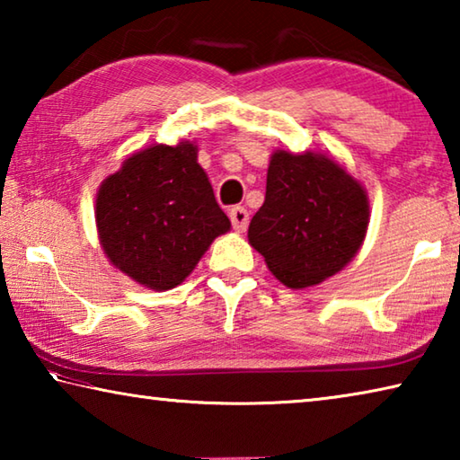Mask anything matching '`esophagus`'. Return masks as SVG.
<instances>
[{"instance_id":"esophagus-1","label":"esophagus","mask_w":460,"mask_h":460,"mask_svg":"<svg viewBox=\"0 0 460 460\" xmlns=\"http://www.w3.org/2000/svg\"><path fill=\"white\" fill-rule=\"evenodd\" d=\"M229 219H231L233 229H235L237 233H243L247 229V223H249V213L243 207H233L229 211Z\"/></svg>"}]
</instances>
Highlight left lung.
<instances>
[{
	"label": "left lung",
	"instance_id": "left-lung-1",
	"mask_svg": "<svg viewBox=\"0 0 460 460\" xmlns=\"http://www.w3.org/2000/svg\"><path fill=\"white\" fill-rule=\"evenodd\" d=\"M369 227L365 186L321 152L270 155L266 200L247 239L279 282L302 290L347 266Z\"/></svg>",
	"mask_w": 460,
	"mask_h": 460
}]
</instances>
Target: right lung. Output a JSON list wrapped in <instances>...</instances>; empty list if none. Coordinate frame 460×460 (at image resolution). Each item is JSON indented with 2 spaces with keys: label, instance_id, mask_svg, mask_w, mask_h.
Returning <instances> with one entry per match:
<instances>
[{
  "label": "right lung",
  "instance_id": "1",
  "mask_svg": "<svg viewBox=\"0 0 460 460\" xmlns=\"http://www.w3.org/2000/svg\"><path fill=\"white\" fill-rule=\"evenodd\" d=\"M194 142L152 144L129 154L101 182L99 243L139 286L164 292L182 284L213 241L231 229Z\"/></svg>",
  "mask_w": 460,
  "mask_h": 460
}]
</instances>
